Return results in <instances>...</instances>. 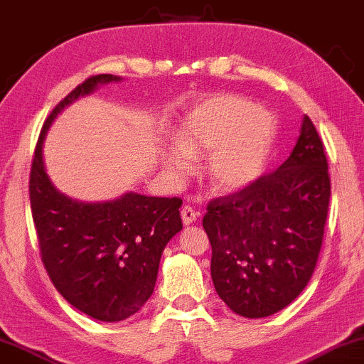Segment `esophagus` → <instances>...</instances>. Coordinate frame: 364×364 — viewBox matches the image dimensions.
<instances>
[{
  "instance_id": "obj_1",
  "label": "esophagus",
  "mask_w": 364,
  "mask_h": 364,
  "mask_svg": "<svg viewBox=\"0 0 364 364\" xmlns=\"http://www.w3.org/2000/svg\"><path fill=\"white\" fill-rule=\"evenodd\" d=\"M181 215H182V221H183V225H191V223H193V221H197V218H198V212H195L193 210V207H191V205H186V207L182 208V212H181Z\"/></svg>"
}]
</instances>
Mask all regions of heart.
<instances>
[{
  "instance_id": "heart-1",
  "label": "heart",
  "mask_w": 364,
  "mask_h": 364,
  "mask_svg": "<svg viewBox=\"0 0 364 364\" xmlns=\"http://www.w3.org/2000/svg\"><path fill=\"white\" fill-rule=\"evenodd\" d=\"M274 136L272 117L236 95H215L186 114L181 143L164 164L177 176L193 169V157L208 159V177L221 192L247 187L264 172Z\"/></svg>"
}]
</instances>
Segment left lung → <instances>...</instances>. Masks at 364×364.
<instances>
[{
    "label": "left lung",
    "mask_w": 364,
    "mask_h": 364,
    "mask_svg": "<svg viewBox=\"0 0 364 364\" xmlns=\"http://www.w3.org/2000/svg\"><path fill=\"white\" fill-rule=\"evenodd\" d=\"M328 202L323 143L305 114L282 166L207 205L213 286L235 314L269 317L304 291L317 266Z\"/></svg>",
    "instance_id": "8db88e82"
}]
</instances>
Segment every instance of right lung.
Returning <instances> with one entry per match:
<instances>
[{
    "label": "right lung",
    "mask_w": 364,
    "mask_h": 364,
    "mask_svg": "<svg viewBox=\"0 0 364 364\" xmlns=\"http://www.w3.org/2000/svg\"><path fill=\"white\" fill-rule=\"evenodd\" d=\"M113 80L119 77L92 75L57 103L41 129L29 176L31 210L46 271L68 304L102 322H119L143 307L154 292L162 251L182 230L178 197L129 192L113 202L82 203L49 181L42 143L57 113L98 83Z\"/></svg>",
    "instance_id": "1"
}]
</instances>
